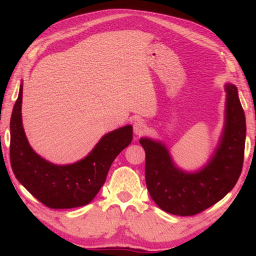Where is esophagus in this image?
<instances>
[{
    "label": "esophagus",
    "mask_w": 256,
    "mask_h": 256,
    "mask_svg": "<svg viewBox=\"0 0 256 256\" xmlns=\"http://www.w3.org/2000/svg\"><path fill=\"white\" fill-rule=\"evenodd\" d=\"M133 128H134V133L138 135V136H140V135H143L146 130H148V126H146V124L143 122V121H136L134 122V125H133Z\"/></svg>",
    "instance_id": "34e87169"
}]
</instances>
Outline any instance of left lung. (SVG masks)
Returning a JSON list of instances; mask_svg holds the SVG:
<instances>
[{
    "label": "left lung",
    "mask_w": 256,
    "mask_h": 256,
    "mask_svg": "<svg viewBox=\"0 0 256 256\" xmlns=\"http://www.w3.org/2000/svg\"><path fill=\"white\" fill-rule=\"evenodd\" d=\"M226 128L221 143L204 170L187 174L177 170L166 148L140 138L146 154V186L155 204L168 214L194 216L218 202L241 175L246 146V116L236 86L226 84Z\"/></svg>",
    "instance_id": "obj_1"
}]
</instances>
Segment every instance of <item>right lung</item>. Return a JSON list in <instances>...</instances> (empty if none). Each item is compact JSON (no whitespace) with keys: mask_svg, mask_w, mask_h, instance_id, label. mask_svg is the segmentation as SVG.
Returning a JSON list of instances; mask_svg holds the SVG:
<instances>
[{"mask_svg":"<svg viewBox=\"0 0 256 256\" xmlns=\"http://www.w3.org/2000/svg\"><path fill=\"white\" fill-rule=\"evenodd\" d=\"M20 86L10 116V160L15 177L42 204L52 209H70L88 204L106 182L114 158L131 144L133 128H121L104 135L84 160L57 166L37 155L27 142L22 125Z\"/></svg>","mask_w":256,"mask_h":256,"instance_id":"add662e5","label":"right lung"}]
</instances>
